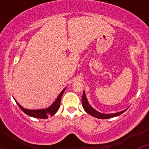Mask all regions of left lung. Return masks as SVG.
I'll return each instance as SVG.
<instances>
[{
    "label": "left lung",
    "mask_w": 149,
    "mask_h": 149,
    "mask_svg": "<svg viewBox=\"0 0 149 149\" xmlns=\"http://www.w3.org/2000/svg\"><path fill=\"white\" fill-rule=\"evenodd\" d=\"M82 105L84 109L85 110V111L88 114H89L90 116H93L95 117L97 119H110V118H113V117L118 116L121 115L122 113H123L124 112H125L126 110H122V111L119 112V113H110V114H104L99 113L97 110H95V109H93L92 107L89 105V104L88 103V101L86 99V94H85V92L84 91L83 93V96H82Z\"/></svg>",
    "instance_id": "1"
}]
</instances>
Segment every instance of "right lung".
<instances>
[{
    "label": "right lung",
    "instance_id": "obj_1",
    "mask_svg": "<svg viewBox=\"0 0 149 149\" xmlns=\"http://www.w3.org/2000/svg\"><path fill=\"white\" fill-rule=\"evenodd\" d=\"M65 90V88L60 93L58 97L56 98V99L55 100L54 102L51 104V106H50L49 107H48V108L46 109H40V110H27V109L24 108L23 107L21 106L17 101L16 103L18 105V107H20L21 110H22L24 113L28 115L29 116H32L34 117V118H38V119H47L48 116H52L54 115L56 113V111L58 110L59 107H60V106L61 98Z\"/></svg>",
    "mask_w": 149,
    "mask_h": 149
}]
</instances>
